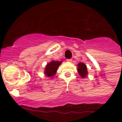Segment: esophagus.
Listing matches in <instances>:
<instances>
[{
  "mask_svg": "<svg viewBox=\"0 0 122 122\" xmlns=\"http://www.w3.org/2000/svg\"><path fill=\"white\" fill-rule=\"evenodd\" d=\"M66 61H67V62H68V63H71V62L72 61V59H67Z\"/></svg>",
  "mask_w": 122,
  "mask_h": 122,
  "instance_id": "esophagus-1",
  "label": "esophagus"
}]
</instances>
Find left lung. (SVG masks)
Segmentation results:
<instances>
[{"mask_svg":"<svg viewBox=\"0 0 122 122\" xmlns=\"http://www.w3.org/2000/svg\"><path fill=\"white\" fill-rule=\"evenodd\" d=\"M78 72L81 77L85 78L87 75V66L85 64L82 63H80L78 64Z\"/></svg>","mask_w":122,"mask_h":122,"instance_id":"1","label":"left lung"}]
</instances>
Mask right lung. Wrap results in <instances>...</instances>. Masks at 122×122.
<instances>
[{
	"instance_id": "right-lung-1",
	"label": "right lung",
	"mask_w": 122,
	"mask_h": 122,
	"mask_svg": "<svg viewBox=\"0 0 122 122\" xmlns=\"http://www.w3.org/2000/svg\"><path fill=\"white\" fill-rule=\"evenodd\" d=\"M61 63H62V61H52L50 62L49 63H48L46 67V70H45V74L47 75V76L51 77V76H54Z\"/></svg>"
}]
</instances>
